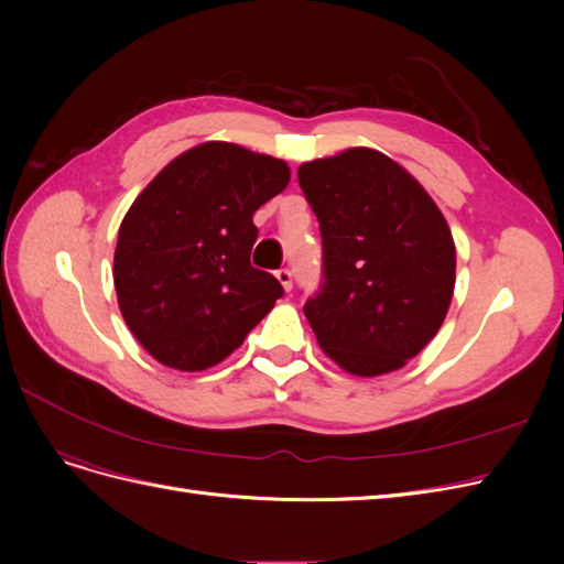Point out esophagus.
I'll use <instances>...</instances> for the list:
<instances>
[{
  "label": "esophagus",
  "mask_w": 564,
  "mask_h": 564,
  "mask_svg": "<svg viewBox=\"0 0 564 564\" xmlns=\"http://www.w3.org/2000/svg\"><path fill=\"white\" fill-rule=\"evenodd\" d=\"M275 278H278V282L282 284L284 292H292V272H289L286 268H282V270L275 272Z\"/></svg>",
  "instance_id": "obj_1"
}]
</instances>
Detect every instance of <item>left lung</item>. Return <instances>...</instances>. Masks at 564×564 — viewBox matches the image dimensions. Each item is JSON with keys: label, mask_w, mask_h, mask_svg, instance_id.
I'll list each match as a JSON object with an SVG mask.
<instances>
[{"label": "left lung", "mask_w": 564, "mask_h": 564, "mask_svg": "<svg viewBox=\"0 0 564 564\" xmlns=\"http://www.w3.org/2000/svg\"><path fill=\"white\" fill-rule=\"evenodd\" d=\"M299 183L324 249V286L303 308L319 348L352 377L402 369L440 332L454 296L447 218L373 148L303 162Z\"/></svg>", "instance_id": "left-lung-1"}]
</instances>
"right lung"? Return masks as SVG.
I'll use <instances>...</instances> for the list:
<instances>
[{"instance_id": "right-lung-1", "label": "right lung", "mask_w": 564, "mask_h": 564, "mask_svg": "<svg viewBox=\"0 0 564 564\" xmlns=\"http://www.w3.org/2000/svg\"><path fill=\"white\" fill-rule=\"evenodd\" d=\"M292 169L237 143L181 152L133 199L115 247L119 313L164 367L204 371L245 344L282 296L256 270L253 212L280 195Z\"/></svg>"}]
</instances>
